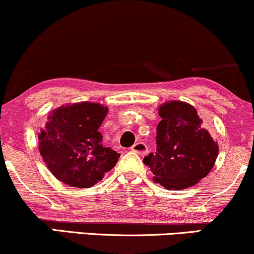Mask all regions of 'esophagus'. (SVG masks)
I'll return each mask as SVG.
<instances>
[{"label":"esophagus","instance_id":"obj_1","mask_svg":"<svg viewBox=\"0 0 254 254\" xmlns=\"http://www.w3.org/2000/svg\"><path fill=\"white\" fill-rule=\"evenodd\" d=\"M131 150L139 154V155H145V154L148 153V147L143 143V142H137V143H135L131 147Z\"/></svg>","mask_w":254,"mask_h":254}]
</instances>
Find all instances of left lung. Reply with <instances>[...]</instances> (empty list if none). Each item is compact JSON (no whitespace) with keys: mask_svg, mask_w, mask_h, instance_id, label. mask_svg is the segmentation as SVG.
Instances as JSON below:
<instances>
[{"mask_svg":"<svg viewBox=\"0 0 254 254\" xmlns=\"http://www.w3.org/2000/svg\"><path fill=\"white\" fill-rule=\"evenodd\" d=\"M159 116L156 151L144 157V165L150 167L154 182L167 190L191 188L214 167L217 142L190 104L168 101L159 107Z\"/></svg>","mask_w":254,"mask_h":254,"instance_id":"left-lung-1","label":"left lung"}]
</instances>
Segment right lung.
I'll return each instance as SVG.
<instances>
[{
  "instance_id": "add662e5",
  "label": "right lung",
  "mask_w": 254,
  "mask_h": 254,
  "mask_svg": "<svg viewBox=\"0 0 254 254\" xmlns=\"http://www.w3.org/2000/svg\"><path fill=\"white\" fill-rule=\"evenodd\" d=\"M107 112L106 106L84 101L58 107L49 116L38 135L39 151L49 171L63 184L90 188L118 162L119 153L101 143L99 127Z\"/></svg>"
}]
</instances>
